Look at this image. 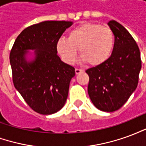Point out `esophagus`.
Masks as SVG:
<instances>
[{
  "label": "esophagus",
  "mask_w": 146,
  "mask_h": 146,
  "mask_svg": "<svg viewBox=\"0 0 146 146\" xmlns=\"http://www.w3.org/2000/svg\"><path fill=\"white\" fill-rule=\"evenodd\" d=\"M84 72V70H80V69H77L76 68V70H75V73H76V74H80V73H81Z\"/></svg>",
  "instance_id": "esophagus-1"
}]
</instances>
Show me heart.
<instances>
[{"instance_id": "obj_1", "label": "heart", "mask_w": 146, "mask_h": 146, "mask_svg": "<svg viewBox=\"0 0 146 146\" xmlns=\"http://www.w3.org/2000/svg\"><path fill=\"white\" fill-rule=\"evenodd\" d=\"M114 47V35L110 27L94 23H85L69 33L68 38H61L57 43L58 53L66 62L73 63L77 50L80 59L97 66L109 59Z\"/></svg>"}]
</instances>
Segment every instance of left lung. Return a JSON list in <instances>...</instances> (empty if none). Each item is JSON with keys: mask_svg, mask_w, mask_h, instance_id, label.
<instances>
[{"mask_svg": "<svg viewBox=\"0 0 146 146\" xmlns=\"http://www.w3.org/2000/svg\"><path fill=\"white\" fill-rule=\"evenodd\" d=\"M108 25L115 36L112 54L106 62L86 73L92 103L99 110L114 112L125 104L137 88L141 60L138 44L128 31L114 20Z\"/></svg>", "mask_w": 146, "mask_h": 146, "instance_id": "obj_1", "label": "left lung"}]
</instances>
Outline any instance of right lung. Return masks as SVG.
I'll list each match as a JSON object with an SVG mask.
<instances>
[{"label": "right lung", "instance_id": "add662e5", "mask_svg": "<svg viewBox=\"0 0 146 146\" xmlns=\"http://www.w3.org/2000/svg\"><path fill=\"white\" fill-rule=\"evenodd\" d=\"M68 21H44L28 27L17 36L10 52L15 88L36 113L49 115L66 103L75 69L61 61L57 43ZM27 50H35V58L27 62Z\"/></svg>", "mask_w": 146, "mask_h": 146}]
</instances>
